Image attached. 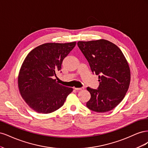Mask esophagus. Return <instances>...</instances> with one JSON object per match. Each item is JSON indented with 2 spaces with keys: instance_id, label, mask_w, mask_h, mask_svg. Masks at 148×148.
<instances>
[{
  "instance_id": "obj_1",
  "label": "esophagus",
  "mask_w": 148,
  "mask_h": 148,
  "mask_svg": "<svg viewBox=\"0 0 148 148\" xmlns=\"http://www.w3.org/2000/svg\"><path fill=\"white\" fill-rule=\"evenodd\" d=\"M74 89H75V90H76V91H82V90H83V88H74Z\"/></svg>"
}]
</instances>
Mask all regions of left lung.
I'll return each instance as SVG.
<instances>
[{
	"label": "left lung",
	"instance_id": "8db88e82",
	"mask_svg": "<svg viewBox=\"0 0 148 148\" xmlns=\"http://www.w3.org/2000/svg\"><path fill=\"white\" fill-rule=\"evenodd\" d=\"M77 44L91 71L99 79L97 89L87 88L91 94L87 107L97 112L112 110L123 99L130 83V70L123 53L105 39L79 41Z\"/></svg>",
	"mask_w": 148,
	"mask_h": 148
}]
</instances>
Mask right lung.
Wrapping results in <instances>:
<instances>
[{
  "mask_svg": "<svg viewBox=\"0 0 148 148\" xmlns=\"http://www.w3.org/2000/svg\"><path fill=\"white\" fill-rule=\"evenodd\" d=\"M76 45L46 43L33 49L22 64L18 78L21 97L38 113L49 114L64 105L73 88L57 83L53 77L62 68L64 59Z\"/></svg>",
  "mask_w": 148,
  "mask_h": 148,
  "instance_id": "obj_1",
  "label": "right lung"
}]
</instances>
